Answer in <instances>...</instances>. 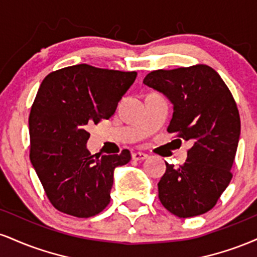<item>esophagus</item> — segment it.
Returning a JSON list of instances; mask_svg holds the SVG:
<instances>
[{"label": "esophagus", "mask_w": 257, "mask_h": 257, "mask_svg": "<svg viewBox=\"0 0 257 257\" xmlns=\"http://www.w3.org/2000/svg\"><path fill=\"white\" fill-rule=\"evenodd\" d=\"M132 158L134 159V161H144V159L147 158V155L144 152H134L132 155Z\"/></svg>", "instance_id": "1"}]
</instances>
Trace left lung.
<instances>
[{
  "instance_id": "8db88e82",
  "label": "left lung",
  "mask_w": 257,
  "mask_h": 257,
  "mask_svg": "<svg viewBox=\"0 0 257 257\" xmlns=\"http://www.w3.org/2000/svg\"><path fill=\"white\" fill-rule=\"evenodd\" d=\"M144 83L174 105L168 132L193 143L180 168L167 163L158 197L167 210L182 217L213 209L232 179L240 135L234 98L220 75L208 65L150 72Z\"/></svg>"
}]
</instances>
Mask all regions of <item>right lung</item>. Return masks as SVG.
<instances>
[{
  "label": "right lung",
  "mask_w": 257,
  "mask_h": 257,
  "mask_svg": "<svg viewBox=\"0 0 257 257\" xmlns=\"http://www.w3.org/2000/svg\"><path fill=\"white\" fill-rule=\"evenodd\" d=\"M137 75L79 64L51 72L41 83L29 116L30 161L61 213L87 219L110 203L114 168L128 163L131 152L90 155L88 126L110 118Z\"/></svg>",
  "instance_id": "obj_1"
}]
</instances>
